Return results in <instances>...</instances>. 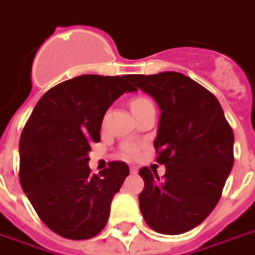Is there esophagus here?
Here are the masks:
<instances>
[{
  "label": "esophagus",
  "instance_id": "34e87169",
  "mask_svg": "<svg viewBox=\"0 0 255 255\" xmlns=\"http://www.w3.org/2000/svg\"><path fill=\"white\" fill-rule=\"evenodd\" d=\"M129 170H131V173H132V174H136L137 167H136V166H131V167H129Z\"/></svg>",
  "mask_w": 255,
  "mask_h": 255
}]
</instances>
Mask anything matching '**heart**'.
<instances>
[{"label":"heart","instance_id":"heart-1","mask_svg":"<svg viewBox=\"0 0 255 255\" xmlns=\"http://www.w3.org/2000/svg\"><path fill=\"white\" fill-rule=\"evenodd\" d=\"M150 103H151V101L148 99H146V97H136V99H133L132 101H131V109L140 108L143 105H146V104ZM122 154L124 156H127V158H131V156H133L136 154V148L133 146H131V144H127V146L123 147Z\"/></svg>","mask_w":255,"mask_h":255}]
</instances>
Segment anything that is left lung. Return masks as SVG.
<instances>
[{
	"instance_id": "left-lung-1",
	"label": "left lung",
	"mask_w": 255,
	"mask_h": 255,
	"mask_svg": "<svg viewBox=\"0 0 255 255\" xmlns=\"http://www.w3.org/2000/svg\"><path fill=\"white\" fill-rule=\"evenodd\" d=\"M161 109L154 147L163 180L144 166L139 208L159 234L178 235L204 222L220 200L234 165V132L218 99L189 77L165 71L128 75Z\"/></svg>"
}]
</instances>
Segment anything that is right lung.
<instances>
[{
    "label": "right lung",
    "instance_id": "obj_1",
    "mask_svg": "<svg viewBox=\"0 0 255 255\" xmlns=\"http://www.w3.org/2000/svg\"><path fill=\"white\" fill-rule=\"evenodd\" d=\"M127 92H135L127 75L75 77L51 88L22 129V190L41 222L63 238L82 241L101 233L113 196L129 174L124 162H109L99 174L88 165L104 115Z\"/></svg>",
    "mask_w": 255,
    "mask_h": 255
}]
</instances>
